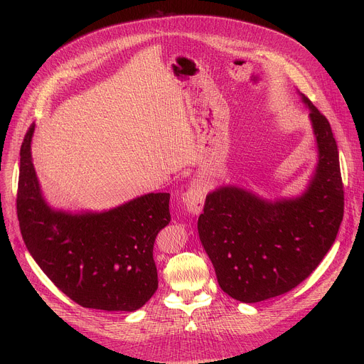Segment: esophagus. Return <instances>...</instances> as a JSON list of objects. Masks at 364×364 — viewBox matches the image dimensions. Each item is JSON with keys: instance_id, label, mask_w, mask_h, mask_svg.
<instances>
[{"instance_id": "obj_1", "label": "esophagus", "mask_w": 364, "mask_h": 364, "mask_svg": "<svg viewBox=\"0 0 364 364\" xmlns=\"http://www.w3.org/2000/svg\"><path fill=\"white\" fill-rule=\"evenodd\" d=\"M204 197H205V190H204L203 183L200 180H193L191 184L188 186L187 191L183 196L186 209L193 215H198L203 209Z\"/></svg>"}]
</instances>
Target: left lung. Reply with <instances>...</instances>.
I'll return each mask as SVG.
<instances>
[{
	"label": "left lung",
	"mask_w": 364,
	"mask_h": 364,
	"mask_svg": "<svg viewBox=\"0 0 364 364\" xmlns=\"http://www.w3.org/2000/svg\"><path fill=\"white\" fill-rule=\"evenodd\" d=\"M311 109L318 166L308 190L275 203L222 187L205 197L197 229L220 288L240 302L282 295L320 265L333 246L344 215L338 149L328 119Z\"/></svg>",
	"instance_id": "8db88e82"
}]
</instances>
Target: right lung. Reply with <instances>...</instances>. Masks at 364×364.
I'll use <instances>...</instances> for the list:
<instances>
[{"label":"right lung","instance_id":"add662e5","mask_svg":"<svg viewBox=\"0 0 364 364\" xmlns=\"http://www.w3.org/2000/svg\"><path fill=\"white\" fill-rule=\"evenodd\" d=\"M34 124L20 149L17 216L24 243L72 301L93 309L135 311L159 288L152 249L170 220V193H149L103 213L50 209L31 163Z\"/></svg>","mask_w":364,"mask_h":364}]
</instances>
